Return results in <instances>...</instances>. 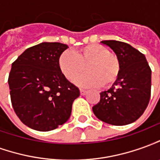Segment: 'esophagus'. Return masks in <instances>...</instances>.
<instances>
[{"mask_svg": "<svg viewBox=\"0 0 160 160\" xmlns=\"http://www.w3.org/2000/svg\"><path fill=\"white\" fill-rule=\"evenodd\" d=\"M80 94H81V95H85V94L87 92V91L84 90V89H80Z\"/></svg>", "mask_w": 160, "mask_h": 160, "instance_id": "obj_1", "label": "esophagus"}]
</instances>
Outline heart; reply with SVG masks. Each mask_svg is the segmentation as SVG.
I'll return each instance as SVG.
<instances>
[{
  "instance_id": "1",
  "label": "heart",
  "mask_w": 160,
  "mask_h": 160,
  "mask_svg": "<svg viewBox=\"0 0 160 160\" xmlns=\"http://www.w3.org/2000/svg\"><path fill=\"white\" fill-rule=\"evenodd\" d=\"M59 68L66 79L73 80L87 66L88 73L78 77L74 83L83 87H110L118 80L121 72L118 57L100 44L92 43L76 52L65 50L59 58Z\"/></svg>"
}]
</instances>
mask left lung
<instances>
[{"mask_svg":"<svg viewBox=\"0 0 160 160\" xmlns=\"http://www.w3.org/2000/svg\"><path fill=\"white\" fill-rule=\"evenodd\" d=\"M121 63L120 75L113 86L100 93V101L92 107L99 120L111 125H127L144 113L151 96L152 71L145 56L130 44L104 40Z\"/></svg>","mask_w":160,"mask_h":160,"instance_id":"obj_1","label":"left lung"}]
</instances>
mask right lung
I'll list each match as a JSON object with an SVG mask.
<instances>
[{"label":"right lung","instance_id":"right-lung-1","mask_svg":"<svg viewBox=\"0 0 160 160\" xmlns=\"http://www.w3.org/2000/svg\"><path fill=\"white\" fill-rule=\"evenodd\" d=\"M61 42H41L12 62L8 77L13 110L23 123L38 131L53 130L68 120L80 90L59 68Z\"/></svg>","mask_w":160,"mask_h":160}]
</instances>
